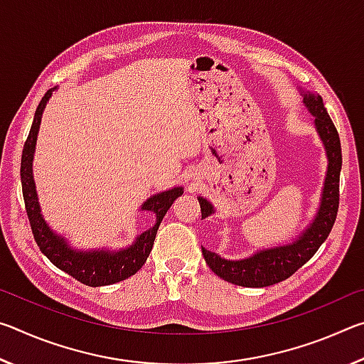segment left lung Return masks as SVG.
Masks as SVG:
<instances>
[{
    "label": "left lung",
    "instance_id": "1",
    "mask_svg": "<svg viewBox=\"0 0 364 364\" xmlns=\"http://www.w3.org/2000/svg\"><path fill=\"white\" fill-rule=\"evenodd\" d=\"M301 95H304V104L308 112L315 117L316 132L328 156V171L324 178L321 204L313 223H310L304 232H300L299 237L291 244L258 250L252 257L242 258V260H226L210 250L202 249V255L213 273L231 284L267 287L287 279L316 254L334 226L338 210V180H341L342 168L341 139L324 107L323 97L310 91H301ZM197 200L200 204L202 218L210 217L215 212L210 202L200 196L197 197Z\"/></svg>",
    "mask_w": 364,
    "mask_h": 364
}]
</instances>
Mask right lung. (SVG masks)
I'll return each instance as SVG.
<instances>
[{"mask_svg":"<svg viewBox=\"0 0 364 364\" xmlns=\"http://www.w3.org/2000/svg\"><path fill=\"white\" fill-rule=\"evenodd\" d=\"M54 90L56 88L48 90L46 95L41 97L38 107H36L32 128H30L27 141L26 144H23L21 160L22 194L23 202H26L27 217L30 221V226H32L35 242L38 244L40 250L49 258V262H51L54 267L65 271L67 274H70L72 278H75L77 281L82 282V284L91 287L115 284V282L130 278V276L139 271L141 267L146 263L147 257H149L152 250L154 241H156L159 226L162 223L165 213H167L176 197H180L183 194V188L164 191V193L151 196L149 199L144 202L141 210H149L156 215V225L149 228L147 231L141 232L136 237V241H134L130 247L120 250L72 249L70 245L67 244L65 239L54 232L51 228L46 225L45 218H43L32 175V162L36 136H38L41 123V115Z\"/></svg>","mask_w":364,"mask_h":364,"instance_id":"right-lung-1","label":"right lung"}]
</instances>
